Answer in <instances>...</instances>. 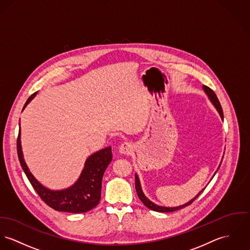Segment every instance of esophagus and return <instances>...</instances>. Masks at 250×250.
I'll return each instance as SVG.
<instances>
[{
  "label": "esophagus",
  "instance_id": "obj_1",
  "mask_svg": "<svg viewBox=\"0 0 250 250\" xmlns=\"http://www.w3.org/2000/svg\"><path fill=\"white\" fill-rule=\"evenodd\" d=\"M119 152L123 155H129L133 152V145L130 142H124L119 147Z\"/></svg>",
  "mask_w": 250,
  "mask_h": 250
}]
</instances>
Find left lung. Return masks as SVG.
I'll return each instance as SVG.
<instances>
[{
	"label": "left lung",
	"mask_w": 250,
	"mask_h": 250,
	"mask_svg": "<svg viewBox=\"0 0 250 250\" xmlns=\"http://www.w3.org/2000/svg\"><path fill=\"white\" fill-rule=\"evenodd\" d=\"M204 90H205V92L207 93V95H208V97L210 98V100H211V102L214 104V106L216 107V109L218 110V112H219V114L221 115V117H222V119H224V113H223V109H222V106H221V103H220V101H219V99H218V97H217V95H216V93L213 91V90H211L209 87H207V86H204ZM135 181H136V193H137V196H138V198H139V200L143 203V205H145L146 207H148V208H150L151 210H154V211H157V212H173V211H177V210H180V209H182L183 207H185V206H188V205H191L200 195H201V193L203 192V191H201L194 199H192L189 203H187V204H185V205H181V206H178V207H164V206H159V205H155V204H153L152 202H150L145 196H144V194H143V192H142V190H141V187H140V183H139V180H138V177H137V175L136 174V176H135Z\"/></svg>",
	"instance_id": "obj_1"
}]
</instances>
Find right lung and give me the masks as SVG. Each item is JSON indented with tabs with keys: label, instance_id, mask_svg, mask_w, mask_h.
I'll return each mask as SVG.
<instances>
[{
	"label": "right lung",
	"instance_id": "add662e5",
	"mask_svg": "<svg viewBox=\"0 0 250 250\" xmlns=\"http://www.w3.org/2000/svg\"><path fill=\"white\" fill-rule=\"evenodd\" d=\"M35 95L36 92L28 97L23 110ZM17 154L23 172L32 187L42 201L52 209L68 213H84L90 211L99 204L102 178L106 168L113 159L111 147H107L91 155L85 163L79 180L71 187L62 191H51L46 189L31 175L23 160L20 130L17 137Z\"/></svg>",
	"mask_w": 250,
	"mask_h": 250
}]
</instances>
